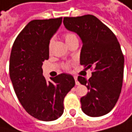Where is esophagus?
Returning a JSON list of instances; mask_svg holds the SVG:
<instances>
[{"mask_svg":"<svg viewBox=\"0 0 132 132\" xmlns=\"http://www.w3.org/2000/svg\"><path fill=\"white\" fill-rule=\"evenodd\" d=\"M74 79H75V81H76V85H79V81H78V79H77V76H74Z\"/></svg>","mask_w":132,"mask_h":132,"instance_id":"1","label":"esophagus"}]
</instances>
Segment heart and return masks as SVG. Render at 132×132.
<instances>
[{"label":"heart","instance_id":"1","mask_svg":"<svg viewBox=\"0 0 132 132\" xmlns=\"http://www.w3.org/2000/svg\"><path fill=\"white\" fill-rule=\"evenodd\" d=\"M64 39H65V42H66L67 45H68V43H70L71 42L78 39V38H77V35L75 34V33L68 32V33H67V34H65V35H64ZM53 42V39H51V40H50V45H49V46H50V48H51V46H52ZM68 68H69V67H68V64H65V65H64V68H65V69H68Z\"/></svg>","mask_w":132,"mask_h":132}]
</instances>
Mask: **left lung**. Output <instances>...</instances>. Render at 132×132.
Returning <instances> with one entry per match:
<instances>
[{
  "instance_id": "left-lung-1",
  "label": "left lung",
  "mask_w": 132,
  "mask_h": 132,
  "mask_svg": "<svg viewBox=\"0 0 132 132\" xmlns=\"http://www.w3.org/2000/svg\"><path fill=\"white\" fill-rule=\"evenodd\" d=\"M63 23L82 40L80 64L94 69L88 80L78 77L89 90L81 97V109L89 117L104 116L113 109L121 92L124 58L120 43L112 30L94 15L64 17Z\"/></svg>"
}]
</instances>
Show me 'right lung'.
I'll list each match as a JSON object with an SVG mask.
<instances>
[{"mask_svg": "<svg viewBox=\"0 0 132 132\" xmlns=\"http://www.w3.org/2000/svg\"><path fill=\"white\" fill-rule=\"evenodd\" d=\"M62 17L35 19L15 38L10 56L9 75L24 109L42 121L58 119L64 113V99L76 84L73 76L62 73L46 81L42 68L50 56V42Z\"/></svg>", "mask_w": 132, "mask_h": 132, "instance_id": "1", "label": "right lung"}]
</instances>
